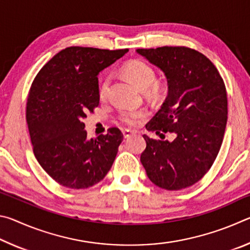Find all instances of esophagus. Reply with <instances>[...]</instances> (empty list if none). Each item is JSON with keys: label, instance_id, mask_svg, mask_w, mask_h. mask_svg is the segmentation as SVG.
<instances>
[{"label": "esophagus", "instance_id": "34e87169", "mask_svg": "<svg viewBox=\"0 0 250 250\" xmlns=\"http://www.w3.org/2000/svg\"><path fill=\"white\" fill-rule=\"evenodd\" d=\"M122 133H124V137L126 139V138H130L131 135H133L135 132L133 130H129V129H125L124 131H122Z\"/></svg>", "mask_w": 250, "mask_h": 250}]
</instances>
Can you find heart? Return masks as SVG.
<instances>
[{"mask_svg":"<svg viewBox=\"0 0 250 250\" xmlns=\"http://www.w3.org/2000/svg\"><path fill=\"white\" fill-rule=\"evenodd\" d=\"M125 74L142 90L150 94L162 89V83L155 80V71L150 64L142 59H133L126 62L124 67ZM110 78L104 77L101 79L98 88V96L101 100L105 99L109 94ZM146 116V111L142 109H122L119 112V120L126 125H134Z\"/></svg>","mask_w":250,"mask_h":250,"instance_id":"b5f03b06","label":"heart"}]
</instances>
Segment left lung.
Here are the masks:
<instances>
[{"label":"left lung","mask_w":250,"mask_h":250,"mask_svg":"<svg viewBox=\"0 0 250 250\" xmlns=\"http://www.w3.org/2000/svg\"><path fill=\"white\" fill-rule=\"evenodd\" d=\"M167 79V97L146 128L160 137L143 134L146 147L141 163L152 183L179 191L204 176L221 149L227 124V92L222 76L208 58L185 46L137 49Z\"/></svg>","instance_id":"8db88e82"}]
</instances>
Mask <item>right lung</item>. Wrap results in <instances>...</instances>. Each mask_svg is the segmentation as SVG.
<instances>
[{
  "mask_svg": "<svg viewBox=\"0 0 250 250\" xmlns=\"http://www.w3.org/2000/svg\"><path fill=\"white\" fill-rule=\"evenodd\" d=\"M128 50L71 46L55 55L34 79L26 103L34 154L65 188H90L112 167L124 134L113 126L88 139L83 120L99 104V71Z\"/></svg>",
  "mask_w": 250,
  "mask_h": 250,
  "instance_id": "right-lung-1",
  "label": "right lung"
}]
</instances>
